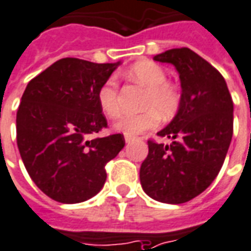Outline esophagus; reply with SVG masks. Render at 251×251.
I'll return each instance as SVG.
<instances>
[{"label":"esophagus","instance_id":"esophagus-1","mask_svg":"<svg viewBox=\"0 0 251 251\" xmlns=\"http://www.w3.org/2000/svg\"><path fill=\"white\" fill-rule=\"evenodd\" d=\"M124 139H126V142H127V143H129V142H132V141H134V139H135V136H129V135H126V138H124Z\"/></svg>","mask_w":251,"mask_h":251}]
</instances>
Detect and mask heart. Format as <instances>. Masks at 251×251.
I'll use <instances>...</instances> for the list:
<instances>
[{
	"label": "heart",
	"mask_w": 251,
	"mask_h": 251,
	"mask_svg": "<svg viewBox=\"0 0 251 251\" xmlns=\"http://www.w3.org/2000/svg\"><path fill=\"white\" fill-rule=\"evenodd\" d=\"M128 76L135 82L148 87V94L141 113L122 116L115 124V128L124 135L135 136L148 129L155 128L160 124V115L171 117L177 112L181 102L179 86L167 80V72L154 61H138L128 70ZM98 105L105 115L115 119L120 115L119 84L116 79L109 77L101 84L97 94Z\"/></svg>",
	"instance_id": "obj_1"
}]
</instances>
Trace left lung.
I'll return each mask as SVG.
<instances>
[{
	"mask_svg": "<svg viewBox=\"0 0 251 251\" xmlns=\"http://www.w3.org/2000/svg\"><path fill=\"white\" fill-rule=\"evenodd\" d=\"M179 72L181 102L175 119L149 139L139 177L145 193L165 203H184L200 195L219 175L234 132V102L227 83L213 65L188 48L154 56Z\"/></svg>",
	"mask_w": 251,
	"mask_h": 251,
	"instance_id": "obj_1",
	"label": "left lung"
}]
</instances>
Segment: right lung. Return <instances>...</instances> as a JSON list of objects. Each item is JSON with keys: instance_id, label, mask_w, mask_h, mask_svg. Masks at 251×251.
<instances>
[{"instance_id": "1", "label": "right lung", "mask_w": 251, "mask_h": 251, "mask_svg": "<svg viewBox=\"0 0 251 251\" xmlns=\"http://www.w3.org/2000/svg\"><path fill=\"white\" fill-rule=\"evenodd\" d=\"M116 64L61 58L31 79L16 115L17 148L38 188L61 203L90 200L103 187L105 165L123 134L93 138L108 127L97 94Z\"/></svg>"}]
</instances>
